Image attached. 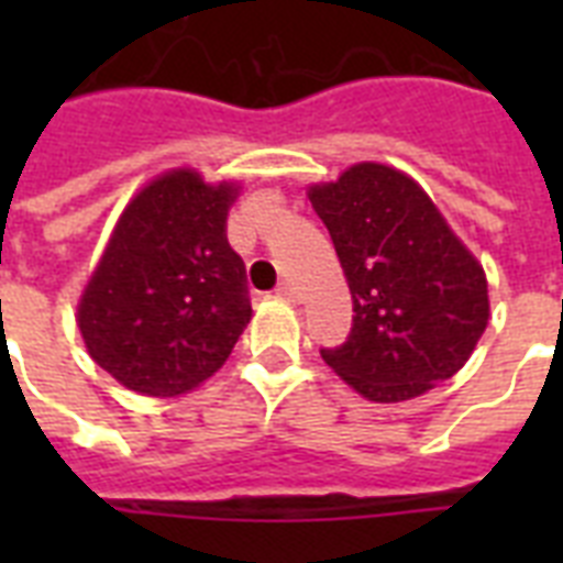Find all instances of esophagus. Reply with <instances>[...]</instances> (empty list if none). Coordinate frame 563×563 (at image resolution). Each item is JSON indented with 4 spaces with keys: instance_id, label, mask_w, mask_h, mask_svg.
I'll return each mask as SVG.
<instances>
[{
    "instance_id": "obj_1",
    "label": "esophagus",
    "mask_w": 563,
    "mask_h": 563,
    "mask_svg": "<svg viewBox=\"0 0 563 563\" xmlns=\"http://www.w3.org/2000/svg\"><path fill=\"white\" fill-rule=\"evenodd\" d=\"M277 295H280L283 300H298V289H295V283L283 280L280 286H277Z\"/></svg>"
}]
</instances>
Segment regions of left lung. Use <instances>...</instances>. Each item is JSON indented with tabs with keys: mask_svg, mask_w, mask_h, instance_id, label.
Here are the masks:
<instances>
[{
	"mask_svg": "<svg viewBox=\"0 0 563 563\" xmlns=\"http://www.w3.org/2000/svg\"><path fill=\"white\" fill-rule=\"evenodd\" d=\"M353 298L347 342L324 362L371 402L427 394L464 368L490 318L488 277L418 180L353 163L307 187Z\"/></svg>",
	"mask_w": 563,
	"mask_h": 563,
	"instance_id": "obj_1",
	"label": "left lung"
}]
</instances>
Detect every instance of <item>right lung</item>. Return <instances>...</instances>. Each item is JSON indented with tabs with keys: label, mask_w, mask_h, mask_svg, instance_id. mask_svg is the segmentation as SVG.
Returning a JSON list of instances; mask_svg holds the SVG:
<instances>
[{
	"label": "right lung",
	"mask_w": 563,
	"mask_h": 563,
	"mask_svg": "<svg viewBox=\"0 0 563 563\" xmlns=\"http://www.w3.org/2000/svg\"><path fill=\"white\" fill-rule=\"evenodd\" d=\"M239 192V180L210 184L178 166L119 212L75 321L92 362L128 391H195L251 321L245 265L224 233Z\"/></svg>",
	"instance_id": "obj_1"
}]
</instances>
